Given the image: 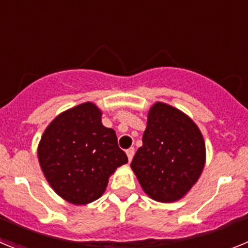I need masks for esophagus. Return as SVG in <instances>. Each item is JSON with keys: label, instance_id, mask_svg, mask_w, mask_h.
I'll use <instances>...</instances> for the list:
<instances>
[{"label": "esophagus", "instance_id": "1", "mask_svg": "<svg viewBox=\"0 0 248 248\" xmlns=\"http://www.w3.org/2000/svg\"><path fill=\"white\" fill-rule=\"evenodd\" d=\"M134 153H135L134 148H130V149H128V150H126V155H128L129 161H131V159H133V156H134Z\"/></svg>", "mask_w": 248, "mask_h": 248}]
</instances>
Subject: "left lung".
Here are the masks:
<instances>
[{
    "mask_svg": "<svg viewBox=\"0 0 248 248\" xmlns=\"http://www.w3.org/2000/svg\"><path fill=\"white\" fill-rule=\"evenodd\" d=\"M206 149L198 125L185 113L156 102L150 108L131 169L149 198L174 202L190 191L205 166Z\"/></svg>",
    "mask_w": 248,
    "mask_h": 248,
    "instance_id": "obj_1",
    "label": "left lung"
}]
</instances>
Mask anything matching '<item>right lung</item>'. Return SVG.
Listing matches in <instances>:
<instances>
[{"instance_id": "obj_1", "label": "right lung", "mask_w": 248, "mask_h": 248, "mask_svg": "<svg viewBox=\"0 0 248 248\" xmlns=\"http://www.w3.org/2000/svg\"><path fill=\"white\" fill-rule=\"evenodd\" d=\"M46 179L62 199L87 205L99 199L109 176L128 163L115 131L102 124V110L91 102L68 109L46 128L38 144Z\"/></svg>"}]
</instances>
